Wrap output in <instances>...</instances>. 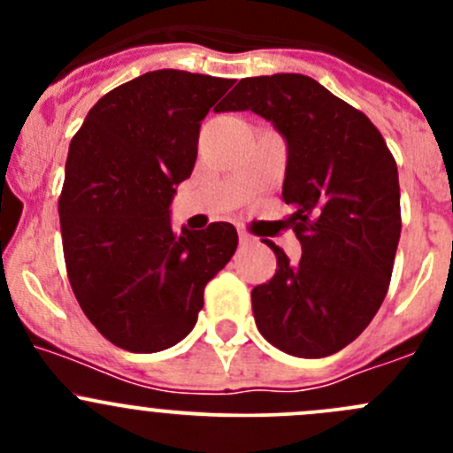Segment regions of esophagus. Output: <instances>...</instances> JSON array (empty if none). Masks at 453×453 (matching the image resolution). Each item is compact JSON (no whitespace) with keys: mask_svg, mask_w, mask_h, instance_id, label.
Listing matches in <instances>:
<instances>
[{"mask_svg":"<svg viewBox=\"0 0 453 453\" xmlns=\"http://www.w3.org/2000/svg\"><path fill=\"white\" fill-rule=\"evenodd\" d=\"M239 241H241V245H252L254 243V236L250 234V232H245V230H239Z\"/></svg>","mask_w":453,"mask_h":453,"instance_id":"34e87169","label":"esophagus"}]
</instances>
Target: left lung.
Masks as SVG:
<instances>
[{
  "label": "left lung",
  "mask_w": 453,
  "mask_h": 453,
  "mask_svg": "<svg viewBox=\"0 0 453 453\" xmlns=\"http://www.w3.org/2000/svg\"><path fill=\"white\" fill-rule=\"evenodd\" d=\"M254 111L287 140L282 199L303 256L278 245L276 273L252 289L260 335L294 357L349 346L381 307L401 236L399 173L359 109L303 74L241 81L221 111Z\"/></svg>",
  "instance_id": "left-lung-1"
}]
</instances>
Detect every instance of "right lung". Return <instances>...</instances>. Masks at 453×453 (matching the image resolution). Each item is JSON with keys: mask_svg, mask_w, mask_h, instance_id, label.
Returning a JSON list of instances; mask_svg holds the SVG:
<instances>
[{"mask_svg": "<svg viewBox=\"0 0 453 453\" xmlns=\"http://www.w3.org/2000/svg\"><path fill=\"white\" fill-rule=\"evenodd\" d=\"M232 85L146 72L104 94L72 138L58 199L67 278L89 322L118 349L157 353L184 340L205 285L236 252L232 223L181 234L171 227L201 120Z\"/></svg>", "mask_w": 453, "mask_h": 453, "instance_id": "obj_1", "label": "right lung"}]
</instances>
